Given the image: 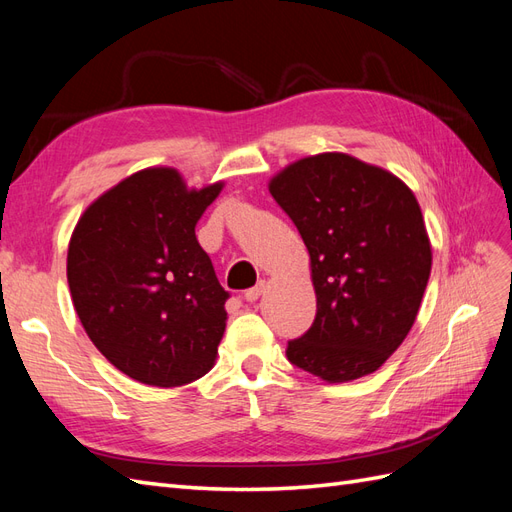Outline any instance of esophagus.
<instances>
[{
    "mask_svg": "<svg viewBox=\"0 0 512 512\" xmlns=\"http://www.w3.org/2000/svg\"><path fill=\"white\" fill-rule=\"evenodd\" d=\"M267 290V282L265 280H260L254 288H250V290H245V294H243V297H245V301H250V303H254V301H258L260 299V294L262 292H265Z\"/></svg>",
    "mask_w": 512,
    "mask_h": 512,
    "instance_id": "34e87169",
    "label": "esophagus"
}]
</instances>
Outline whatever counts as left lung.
I'll list each match as a JSON object with an SVG mask.
<instances>
[{
  "label": "left lung",
  "mask_w": 512,
  "mask_h": 512,
  "mask_svg": "<svg viewBox=\"0 0 512 512\" xmlns=\"http://www.w3.org/2000/svg\"><path fill=\"white\" fill-rule=\"evenodd\" d=\"M269 192L301 232L316 318L286 356L327 382L363 378L410 333L431 273L421 207L389 170L318 153L277 173Z\"/></svg>",
  "instance_id": "8db88e82"
}]
</instances>
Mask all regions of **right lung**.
I'll list each match as a JSON object with an SVG mask.
<instances>
[{
  "mask_svg": "<svg viewBox=\"0 0 512 512\" xmlns=\"http://www.w3.org/2000/svg\"><path fill=\"white\" fill-rule=\"evenodd\" d=\"M224 183L188 190L175 168H145L91 203L68 245V286L94 346L149 386H181L213 367L228 292L196 239Z\"/></svg>",
  "mask_w": 512,
  "mask_h": 512,
  "instance_id": "add662e5",
  "label": "right lung"
}]
</instances>
